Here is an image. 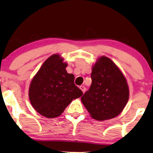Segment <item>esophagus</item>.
Returning a JSON list of instances; mask_svg holds the SVG:
<instances>
[{"label":"esophagus","mask_w":153,"mask_h":153,"mask_svg":"<svg viewBox=\"0 0 153 153\" xmlns=\"http://www.w3.org/2000/svg\"><path fill=\"white\" fill-rule=\"evenodd\" d=\"M80 89L82 91L83 93H84L85 91H86V88H85V86H82V85H81V86L80 87Z\"/></svg>","instance_id":"obj_1"}]
</instances>
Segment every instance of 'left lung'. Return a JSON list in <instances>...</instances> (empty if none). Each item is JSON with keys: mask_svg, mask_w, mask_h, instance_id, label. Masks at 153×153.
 I'll use <instances>...</instances> for the list:
<instances>
[{"mask_svg": "<svg viewBox=\"0 0 153 153\" xmlns=\"http://www.w3.org/2000/svg\"><path fill=\"white\" fill-rule=\"evenodd\" d=\"M90 88L81 101L90 116L103 121L120 114L129 100L127 79L111 59L101 56L92 66Z\"/></svg>", "mask_w": 153, "mask_h": 153, "instance_id": "8db88e82", "label": "left lung"}]
</instances>
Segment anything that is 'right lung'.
<instances>
[{
  "instance_id": "1",
  "label": "right lung",
  "mask_w": 153,
  "mask_h": 153,
  "mask_svg": "<svg viewBox=\"0 0 153 153\" xmlns=\"http://www.w3.org/2000/svg\"><path fill=\"white\" fill-rule=\"evenodd\" d=\"M67 66L60 54H52L30 82V102L38 113L47 118L59 117L73 99L83 94L74 84V75L67 73Z\"/></svg>"
}]
</instances>
